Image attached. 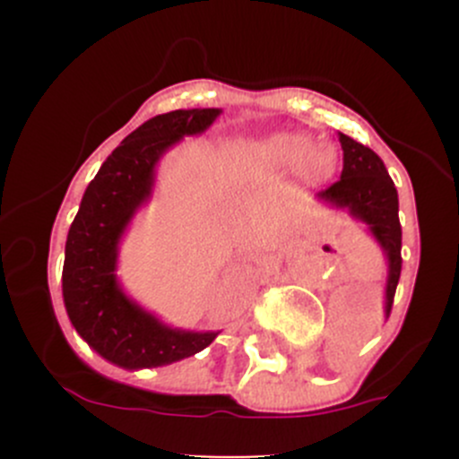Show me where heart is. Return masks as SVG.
Returning a JSON list of instances; mask_svg holds the SVG:
<instances>
[{
	"mask_svg": "<svg viewBox=\"0 0 459 459\" xmlns=\"http://www.w3.org/2000/svg\"><path fill=\"white\" fill-rule=\"evenodd\" d=\"M253 160L273 173L295 170L307 184H322L335 173L337 151L331 143L313 142L307 133H273L248 146Z\"/></svg>",
	"mask_w": 459,
	"mask_h": 459,
	"instance_id": "1",
	"label": "heart"
}]
</instances>
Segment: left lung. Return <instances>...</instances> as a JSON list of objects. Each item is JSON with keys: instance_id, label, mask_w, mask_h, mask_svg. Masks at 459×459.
<instances>
[{"instance_id": "left-lung-1", "label": "left lung", "mask_w": 459, "mask_h": 459, "mask_svg": "<svg viewBox=\"0 0 459 459\" xmlns=\"http://www.w3.org/2000/svg\"><path fill=\"white\" fill-rule=\"evenodd\" d=\"M344 169L340 182L317 193V200L333 208H344L353 220L362 221L368 235L386 257L384 317L391 316L393 295L402 271V226L397 217V191L384 161L364 143L340 133Z\"/></svg>"}]
</instances>
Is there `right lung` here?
<instances>
[{"label": "right lung", "instance_id": "right-lung-1", "mask_svg": "<svg viewBox=\"0 0 459 459\" xmlns=\"http://www.w3.org/2000/svg\"><path fill=\"white\" fill-rule=\"evenodd\" d=\"M221 108L157 115L133 131L88 184L66 238L62 293L77 335L115 367H166L206 349L220 331L173 328L124 293L119 242L155 188L157 164L184 137L202 135Z\"/></svg>", "mask_w": 459, "mask_h": 459}]
</instances>
